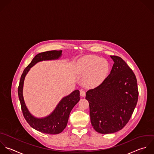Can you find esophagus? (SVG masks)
<instances>
[{"mask_svg":"<svg viewBox=\"0 0 154 154\" xmlns=\"http://www.w3.org/2000/svg\"><path fill=\"white\" fill-rule=\"evenodd\" d=\"M85 95H86V92L84 91L81 90L80 91V96L81 97H85Z\"/></svg>","mask_w":154,"mask_h":154,"instance_id":"esophagus-1","label":"esophagus"}]
</instances>
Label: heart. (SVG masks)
<instances>
[{"mask_svg":"<svg viewBox=\"0 0 154 154\" xmlns=\"http://www.w3.org/2000/svg\"><path fill=\"white\" fill-rule=\"evenodd\" d=\"M109 69L107 60L97 56H86L81 58L78 63V71L85 74L84 83L88 87L100 85L106 79Z\"/></svg>","mask_w":154,"mask_h":154,"instance_id":"heart-1","label":"heart"}]
</instances>
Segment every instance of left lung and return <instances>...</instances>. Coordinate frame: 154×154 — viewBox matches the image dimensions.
<instances>
[{
	"label": "left lung",
	"instance_id": "8db88e82",
	"mask_svg": "<svg viewBox=\"0 0 154 154\" xmlns=\"http://www.w3.org/2000/svg\"><path fill=\"white\" fill-rule=\"evenodd\" d=\"M114 62L110 74L98 87L86 92L91 122L101 134L116 133L128 123L136 106L139 91L132 69L120 57Z\"/></svg>",
	"mask_w": 154,
	"mask_h": 154
}]
</instances>
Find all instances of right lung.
<instances>
[{"label": "right lung", "instance_id": "right-lung-1", "mask_svg": "<svg viewBox=\"0 0 154 154\" xmlns=\"http://www.w3.org/2000/svg\"><path fill=\"white\" fill-rule=\"evenodd\" d=\"M62 50H52L36 55L23 71L18 88V97L25 119L35 130L48 134H59L65 128L71 111L80 99L79 91L75 90L69 95L62 98L54 110L49 115L44 118H38L30 113L25 104L23 95V85L26 75L33 66L41 61L59 59L62 56Z\"/></svg>", "mask_w": 154, "mask_h": 154}]
</instances>
